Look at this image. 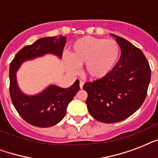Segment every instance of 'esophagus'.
Here are the masks:
<instances>
[{
    "instance_id": "esophagus-1",
    "label": "esophagus",
    "mask_w": 158,
    "mask_h": 158,
    "mask_svg": "<svg viewBox=\"0 0 158 158\" xmlns=\"http://www.w3.org/2000/svg\"><path fill=\"white\" fill-rule=\"evenodd\" d=\"M84 82L83 81H81V80H80V81H79V87H80V89H83V86H84Z\"/></svg>"
}]
</instances>
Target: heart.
<instances>
[{"mask_svg": "<svg viewBox=\"0 0 158 158\" xmlns=\"http://www.w3.org/2000/svg\"><path fill=\"white\" fill-rule=\"evenodd\" d=\"M120 48L113 39L87 36L78 39L72 46L70 54L65 55L67 69L72 73L79 70L85 63L87 74L94 79H101L110 73L119 58Z\"/></svg>", "mask_w": 158, "mask_h": 158, "instance_id": "heart-1", "label": "heart"}]
</instances>
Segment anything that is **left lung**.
<instances>
[{"label":"left lung","mask_w":158,"mask_h":158,"mask_svg":"<svg viewBox=\"0 0 158 158\" xmlns=\"http://www.w3.org/2000/svg\"><path fill=\"white\" fill-rule=\"evenodd\" d=\"M111 36L121 51L119 61L106 76L83 87L88 93L90 115L107 124L125 120L141 106L151 79V69L142 51L125 38Z\"/></svg>","instance_id":"8db88e82"}]
</instances>
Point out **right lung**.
<instances>
[{"label":"right lung","instance_id":"add662e5","mask_svg":"<svg viewBox=\"0 0 158 158\" xmlns=\"http://www.w3.org/2000/svg\"><path fill=\"white\" fill-rule=\"evenodd\" d=\"M66 38L63 36L42 38L32 45L25 46L10 64V95L14 106L23 120L37 127L46 128L59 123L66 114V108L79 90V81L67 89L50 85L34 96L20 91L16 80V72L23 62L51 53L62 57Z\"/></svg>","mask_w":158,"mask_h":158}]
</instances>
